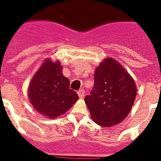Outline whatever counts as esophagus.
<instances>
[{"mask_svg":"<svg viewBox=\"0 0 161 161\" xmlns=\"http://www.w3.org/2000/svg\"><path fill=\"white\" fill-rule=\"evenodd\" d=\"M77 94L79 95L80 97H85V91H84L83 89H80V90H78Z\"/></svg>","mask_w":161,"mask_h":161,"instance_id":"1","label":"esophagus"}]
</instances>
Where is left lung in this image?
Masks as SVG:
<instances>
[{"label": "left lung", "instance_id": "left-lung-1", "mask_svg": "<svg viewBox=\"0 0 161 161\" xmlns=\"http://www.w3.org/2000/svg\"><path fill=\"white\" fill-rule=\"evenodd\" d=\"M136 96V86L117 61L107 58L96 68L94 85L85 102L95 123L111 126L128 115Z\"/></svg>", "mask_w": 161, "mask_h": 161}]
</instances>
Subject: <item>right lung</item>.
<instances>
[{
  "label": "right lung",
  "mask_w": 161,
  "mask_h": 161,
  "mask_svg": "<svg viewBox=\"0 0 161 161\" xmlns=\"http://www.w3.org/2000/svg\"><path fill=\"white\" fill-rule=\"evenodd\" d=\"M28 93L37 111L52 119L68 111L79 98L70 89V80L62 73L60 64L51 59L45 61L35 73Z\"/></svg>",
  "instance_id": "1"
}]
</instances>
